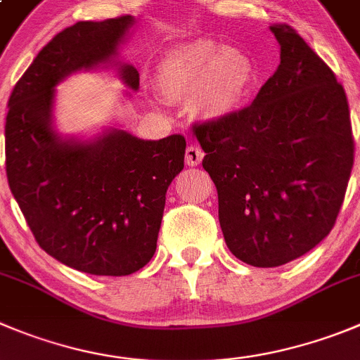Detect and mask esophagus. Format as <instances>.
<instances>
[{
    "label": "esophagus",
    "instance_id": "esophagus-1",
    "mask_svg": "<svg viewBox=\"0 0 360 360\" xmlns=\"http://www.w3.org/2000/svg\"><path fill=\"white\" fill-rule=\"evenodd\" d=\"M202 158L204 150L199 146H195V143H190L186 147V150H184V161H186L188 167H197V165H200Z\"/></svg>",
    "mask_w": 360,
    "mask_h": 360
}]
</instances>
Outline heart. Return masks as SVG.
I'll return each instance as SVG.
<instances>
[{
	"label": "heart",
	"instance_id": "1",
	"mask_svg": "<svg viewBox=\"0 0 360 360\" xmlns=\"http://www.w3.org/2000/svg\"><path fill=\"white\" fill-rule=\"evenodd\" d=\"M254 78V65L240 49L195 42L165 56L158 69V90L170 101L193 97L200 117L221 119L240 108Z\"/></svg>",
	"mask_w": 360,
	"mask_h": 360
}]
</instances>
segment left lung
I'll list each match as a JSON object with an SVG mask.
<instances>
[{"label":"left lung","instance_id":"left-lung-1","mask_svg":"<svg viewBox=\"0 0 360 360\" xmlns=\"http://www.w3.org/2000/svg\"><path fill=\"white\" fill-rule=\"evenodd\" d=\"M281 63L250 106L195 124L218 220L234 256L274 268L332 231L354 167L345 89L288 25H271Z\"/></svg>","mask_w":360,"mask_h":360}]
</instances>
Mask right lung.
Returning a JSON list of instances; mask_svg holds the SVG:
<instances>
[{
    "mask_svg": "<svg viewBox=\"0 0 360 360\" xmlns=\"http://www.w3.org/2000/svg\"><path fill=\"white\" fill-rule=\"evenodd\" d=\"M133 15L79 21L53 37L8 99L6 179L37 243L60 263L90 275H129L156 252L165 195L184 167L186 140H142L124 129L92 140L62 139L53 127L60 82L112 62ZM117 65V63H115ZM124 85L139 70L120 63Z\"/></svg>",
    "mask_w": 360,
    "mask_h": 360,
    "instance_id": "1",
    "label": "right lung"
}]
</instances>
